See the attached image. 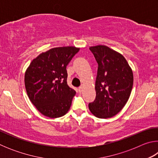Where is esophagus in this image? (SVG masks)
Here are the masks:
<instances>
[{
    "label": "esophagus",
    "mask_w": 158,
    "mask_h": 158,
    "mask_svg": "<svg viewBox=\"0 0 158 158\" xmlns=\"http://www.w3.org/2000/svg\"><path fill=\"white\" fill-rule=\"evenodd\" d=\"M82 90H83V87H82V86L79 87V89H78V91H79V93H81L82 92Z\"/></svg>",
    "instance_id": "34e87169"
}]
</instances>
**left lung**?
<instances>
[{"instance_id": "obj_1", "label": "left lung", "mask_w": 158, "mask_h": 158, "mask_svg": "<svg viewBox=\"0 0 158 158\" xmlns=\"http://www.w3.org/2000/svg\"><path fill=\"white\" fill-rule=\"evenodd\" d=\"M98 63L96 98L89 103L90 112L99 118L116 115L126 105L133 85V73L121 53L105 45L90 47Z\"/></svg>"}]
</instances>
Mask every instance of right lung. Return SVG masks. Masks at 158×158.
Returning a JSON list of instances; mask_svg holds the SVG:
<instances>
[{
    "instance_id": "obj_1",
    "label": "right lung",
    "mask_w": 158,
    "mask_h": 158,
    "mask_svg": "<svg viewBox=\"0 0 158 158\" xmlns=\"http://www.w3.org/2000/svg\"><path fill=\"white\" fill-rule=\"evenodd\" d=\"M79 51L75 47H59L34 58L24 77L27 95L45 116L56 118L68 113L75 90L67 84L66 67Z\"/></svg>"
}]
</instances>
